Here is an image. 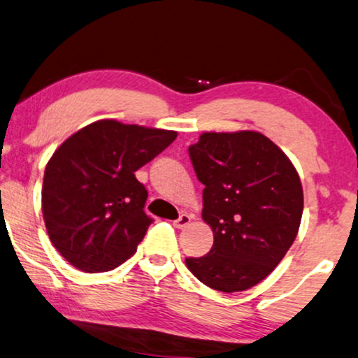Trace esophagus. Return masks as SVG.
<instances>
[{
  "label": "esophagus",
  "mask_w": 358,
  "mask_h": 358,
  "mask_svg": "<svg viewBox=\"0 0 358 358\" xmlns=\"http://www.w3.org/2000/svg\"><path fill=\"white\" fill-rule=\"evenodd\" d=\"M194 217L192 215H189V214H180L179 215V219L178 220H174V227H178V229H184V227H187L189 224H191V220H192Z\"/></svg>",
  "instance_id": "obj_1"
}]
</instances>
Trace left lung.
Here are the masks:
<instances>
[{
  "mask_svg": "<svg viewBox=\"0 0 358 358\" xmlns=\"http://www.w3.org/2000/svg\"><path fill=\"white\" fill-rule=\"evenodd\" d=\"M204 184L202 219L214 245L186 266L202 284L220 292L250 289L271 273L294 244L303 192L289 157L255 131L204 132L189 145Z\"/></svg>",
  "mask_w": 358,
  "mask_h": 358,
  "instance_id": "8db88e82",
  "label": "left lung"
}]
</instances>
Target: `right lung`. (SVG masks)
I'll return each instance as SVG.
<instances>
[{
    "instance_id": "right-lung-1",
    "label": "right lung",
    "mask_w": 358,
    "mask_h": 358,
    "mask_svg": "<svg viewBox=\"0 0 358 358\" xmlns=\"http://www.w3.org/2000/svg\"><path fill=\"white\" fill-rule=\"evenodd\" d=\"M178 132L103 119L56 149L43 179V217L57 252L83 272L126 262L152 217L134 172L161 154Z\"/></svg>"
}]
</instances>
